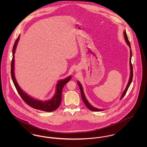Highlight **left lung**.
<instances>
[{"label":"left lung","instance_id":"1","mask_svg":"<svg viewBox=\"0 0 147 147\" xmlns=\"http://www.w3.org/2000/svg\"><path fill=\"white\" fill-rule=\"evenodd\" d=\"M124 36H125V41H126L127 44L129 46V48L131 49H130V58H129V65H130L131 74H130V77H129V79L128 83V84L127 85V86H126L125 90L123 92V93H122V95H121V97L120 98V100H121L122 98L124 97V96L125 95L128 89V88H129L130 84H131V82H132V78H133V67H132V63H131L132 51H131V44H130V42H129V40H128L127 35V34H126V31H124ZM78 84L80 90L81 96H82V100H83V101L85 105H86V106L90 110L93 111H103V110H101V109H99L95 108V107H93L91 104H89V102H88V101L87 100L85 96L84 91H83V87H82V84H80V83L79 82H78Z\"/></svg>","mask_w":147,"mask_h":147}]
</instances>
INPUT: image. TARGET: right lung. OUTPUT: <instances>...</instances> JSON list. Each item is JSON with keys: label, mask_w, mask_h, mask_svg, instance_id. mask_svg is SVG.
Returning a JSON list of instances; mask_svg holds the SVG:
<instances>
[{"label": "right lung", "mask_w": 147, "mask_h": 147, "mask_svg": "<svg viewBox=\"0 0 147 147\" xmlns=\"http://www.w3.org/2000/svg\"><path fill=\"white\" fill-rule=\"evenodd\" d=\"M19 37L20 36H19L14 43L13 49V59L11 64V76L14 85L22 100L30 106L35 109L46 112L53 111L56 110L61 104L62 101V92L63 87L70 80L71 77L69 76L67 77V78L62 79L58 82L56 85V93L53 97L51 98V100L43 101L30 96L20 88L19 85L17 83L14 74V54L17 44L19 40Z\"/></svg>", "instance_id": "1"}]
</instances>
